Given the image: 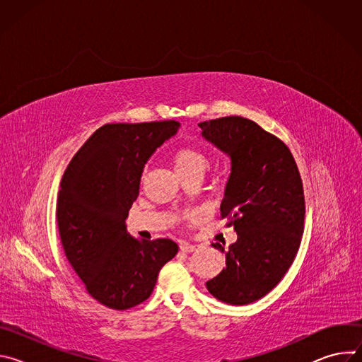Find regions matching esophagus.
<instances>
[{"label":"esophagus","instance_id":"esophagus-1","mask_svg":"<svg viewBox=\"0 0 362 362\" xmlns=\"http://www.w3.org/2000/svg\"><path fill=\"white\" fill-rule=\"evenodd\" d=\"M180 250H183V252H193V250H196V246L189 243V242H180Z\"/></svg>","mask_w":362,"mask_h":362}]
</instances>
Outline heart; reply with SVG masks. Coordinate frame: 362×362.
<instances>
[{"label": "heart", "instance_id": "b5f03b06", "mask_svg": "<svg viewBox=\"0 0 362 362\" xmlns=\"http://www.w3.org/2000/svg\"><path fill=\"white\" fill-rule=\"evenodd\" d=\"M172 162L180 177L187 175H202L208 166V159L204 154L194 147L183 146L173 151Z\"/></svg>", "mask_w": 362, "mask_h": 362}]
</instances>
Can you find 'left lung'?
Listing matches in <instances>:
<instances>
[{"label":"left lung","mask_w":362,"mask_h":362,"mask_svg":"<svg viewBox=\"0 0 362 362\" xmlns=\"http://www.w3.org/2000/svg\"><path fill=\"white\" fill-rule=\"evenodd\" d=\"M202 136L230 158L221 216L238 240L225 247L226 268L206 288L219 300L246 305L264 298L285 276L300 245L305 197L288 146L255 122L228 116L199 123Z\"/></svg>","instance_id":"left-lung-1"}]
</instances>
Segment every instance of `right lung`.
<instances>
[{
	"label": "right lung",
	"mask_w": 362,
	"mask_h": 362,
	"mask_svg": "<svg viewBox=\"0 0 362 362\" xmlns=\"http://www.w3.org/2000/svg\"><path fill=\"white\" fill-rule=\"evenodd\" d=\"M179 127L175 120L101 126L63 175L57 223L66 256L87 292L107 308L144 302L179 250L172 239L139 240L126 228L146 162Z\"/></svg>",
	"instance_id": "right-lung-1"
}]
</instances>
